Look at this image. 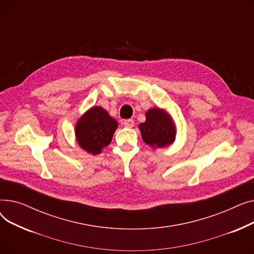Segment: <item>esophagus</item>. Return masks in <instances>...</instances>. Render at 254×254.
<instances>
[{
	"instance_id": "obj_1",
	"label": "esophagus",
	"mask_w": 254,
	"mask_h": 254,
	"mask_svg": "<svg viewBox=\"0 0 254 254\" xmlns=\"http://www.w3.org/2000/svg\"><path fill=\"white\" fill-rule=\"evenodd\" d=\"M124 125H125L126 127L130 128V127H134L135 123H134V120H132V119H127V120H125V122H124Z\"/></svg>"
}]
</instances>
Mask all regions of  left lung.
I'll use <instances>...</instances> for the list:
<instances>
[{
    "mask_svg": "<svg viewBox=\"0 0 254 254\" xmlns=\"http://www.w3.org/2000/svg\"><path fill=\"white\" fill-rule=\"evenodd\" d=\"M146 120L139 125L143 141L151 148H164L174 143L177 127L166 109L153 107L146 111Z\"/></svg>",
    "mask_w": 254,
    "mask_h": 254,
    "instance_id": "8db88e82",
    "label": "left lung"
}]
</instances>
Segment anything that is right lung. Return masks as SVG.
Returning a JSON list of instances; mask_svg holds the SVG:
<instances>
[{
    "instance_id": "obj_1",
    "label": "right lung",
    "mask_w": 254,
    "mask_h": 254,
    "mask_svg": "<svg viewBox=\"0 0 254 254\" xmlns=\"http://www.w3.org/2000/svg\"><path fill=\"white\" fill-rule=\"evenodd\" d=\"M118 127L101 106H93L79 117L75 125V137L80 148L89 154H100L108 146Z\"/></svg>"
}]
</instances>
